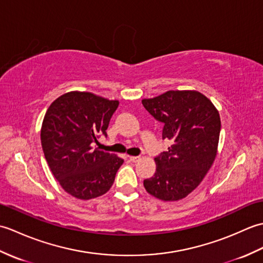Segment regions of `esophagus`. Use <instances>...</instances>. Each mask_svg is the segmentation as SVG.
<instances>
[{"mask_svg": "<svg viewBox=\"0 0 263 263\" xmlns=\"http://www.w3.org/2000/svg\"><path fill=\"white\" fill-rule=\"evenodd\" d=\"M128 158H130V160L133 161V163H136V161L140 160L141 157H139V156H130V157H128Z\"/></svg>", "mask_w": 263, "mask_h": 263, "instance_id": "1", "label": "esophagus"}]
</instances>
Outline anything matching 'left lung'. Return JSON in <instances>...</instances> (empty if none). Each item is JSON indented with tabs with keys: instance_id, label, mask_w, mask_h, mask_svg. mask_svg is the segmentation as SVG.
<instances>
[{
	"instance_id": "1",
	"label": "left lung",
	"mask_w": 263,
	"mask_h": 263,
	"mask_svg": "<svg viewBox=\"0 0 263 263\" xmlns=\"http://www.w3.org/2000/svg\"><path fill=\"white\" fill-rule=\"evenodd\" d=\"M142 105L164 124L163 139L173 143L155 158L156 172L143 181L161 201L184 199L198 187L215 161L219 142V111L197 90H170Z\"/></svg>"
}]
</instances>
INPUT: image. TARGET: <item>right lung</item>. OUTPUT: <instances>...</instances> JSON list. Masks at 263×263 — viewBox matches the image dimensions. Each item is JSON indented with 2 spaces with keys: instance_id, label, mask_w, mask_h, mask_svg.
<instances>
[{
  "instance_id": "right-lung-1",
  "label": "right lung",
  "mask_w": 263,
  "mask_h": 263,
  "mask_svg": "<svg viewBox=\"0 0 263 263\" xmlns=\"http://www.w3.org/2000/svg\"><path fill=\"white\" fill-rule=\"evenodd\" d=\"M119 100L87 91H70L57 98L44 116L41 141L53 175L66 193L80 200L105 194L123 164L117 155L95 143L107 136Z\"/></svg>"
}]
</instances>
